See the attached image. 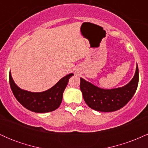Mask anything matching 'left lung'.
Listing matches in <instances>:
<instances>
[{
	"instance_id": "8db88e82",
	"label": "left lung",
	"mask_w": 148,
	"mask_h": 148,
	"mask_svg": "<svg viewBox=\"0 0 148 148\" xmlns=\"http://www.w3.org/2000/svg\"><path fill=\"white\" fill-rule=\"evenodd\" d=\"M80 79V88L84 101L90 108L101 112L118 111L130 101L136 92L138 84V64L133 79L123 87L103 89L83 78Z\"/></svg>"
}]
</instances>
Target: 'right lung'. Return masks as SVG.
<instances>
[{
    "label": "right lung",
    "mask_w": 148,
    "mask_h": 148,
    "mask_svg": "<svg viewBox=\"0 0 148 148\" xmlns=\"http://www.w3.org/2000/svg\"><path fill=\"white\" fill-rule=\"evenodd\" d=\"M74 74H67L47 90L34 92L20 88L14 83L10 72V84L16 99L23 107L35 113H47L55 111L60 106L62 95L69 79Z\"/></svg>",
    "instance_id": "1"
}]
</instances>
